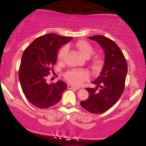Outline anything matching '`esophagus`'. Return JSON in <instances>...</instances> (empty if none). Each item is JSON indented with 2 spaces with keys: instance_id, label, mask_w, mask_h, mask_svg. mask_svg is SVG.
Here are the masks:
<instances>
[{
  "instance_id": "obj_1",
  "label": "esophagus",
  "mask_w": 146,
  "mask_h": 146,
  "mask_svg": "<svg viewBox=\"0 0 146 146\" xmlns=\"http://www.w3.org/2000/svg\"><path fill=\"white\" fill-rule=\"evenodd\" d=\"M68 89H72V90H78L79 88L74 86L71 85V84H68Z\"/></svg>"
}]
</instances>
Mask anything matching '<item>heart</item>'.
<instances>
[{
    "label": "heart",
    "instance_id": "b5f03b06",
    "mask_svg": "<svg viewBox=\"0 0 146 146\" xmlns=\"http://www.w3.org/2000/svg\"><path fill=\"white\" fill-rule=\"evenodd\" d=\"M76 47L78 50L79 52L85 58H88L94 53V48L88 42L85 40H79L76 43ZM67 52V48L63 47L60 50L58 58L59 60H62L65 54ZM102 64V60L100 56H96L91 62L92 67L94 70H98ZM89 74L84 70H72L66 73L65 78L72 84L80 86L84 82L88 79Z\"/></svg>",
    "mask_w": 146,
    "mask_h": 146
}]
</instances>
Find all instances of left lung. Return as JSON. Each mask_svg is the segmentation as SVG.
<instances>
[{
  "instance_id": "obj_1",
  "label": "left lung",
  "mask_w": 146,
  "mask_h": 146,
  "mask_svg": "<svg viewBox=\"0 0 146 146\" xmlns=\"http://www.w3.org/2000/svg\"><path fill=\"white\" fill-rule=\"evenodd\" d=\"M96 42L104 52V64L98 77L88 88L89 97L80 102L81 106L92 113H104L111 108L122 94L127 73L126 60L116 43L101 35L88 37ZM99 88V90L97 88Z\"/></svg>"
}]
</instances>
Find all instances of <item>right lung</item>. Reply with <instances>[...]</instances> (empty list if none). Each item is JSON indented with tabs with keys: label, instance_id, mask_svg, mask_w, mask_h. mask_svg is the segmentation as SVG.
<instances>
[{
	"label": "right lung",
	"instance_id": "1",
	"mask_svg": "<svg viewBox=\"0 0 146 146\" xmlns=\"http://www.w3.org/2000/svg\"><path fill=\"white\" fill-rule=\"evenodd\" d=\"M72 37L48 34L36 38L24 51L19 77L27 99L35 106L48 108L60 100L67 86L62 80L48 84L46 77L56 63L60 48Z\"/></svg>",
	"mask_w": 146,
	"mask_h": 146
}]
</instances>
